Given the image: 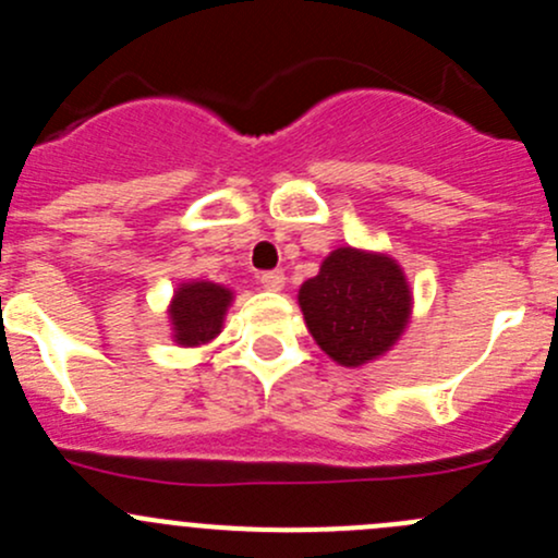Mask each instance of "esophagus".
<instances>
[{
  "instance_id": "obj_1",
  "label": "esophagus",
  "mask_w": 558,
  "mask_h": 558,
  "mask_svg": "<svg viewBox=\"0 0 558 558\" xmlns=\"http://www.w3.org/2000/svg\"><path fill=\"white\" fill-rule=\"evenodd\" d=\"M258 283L267 291H280L286 286V275L280 272V269H269V272L258 275Z\"/></svg>"
}]
</instances>
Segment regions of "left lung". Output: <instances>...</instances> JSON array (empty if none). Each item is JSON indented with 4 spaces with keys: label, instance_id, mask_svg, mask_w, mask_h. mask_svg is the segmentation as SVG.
I'll return each instance as SVG.
<instances>
[{
    "label": "left lung",
    "instance_id": "left-lung-1",
    "mask_svg": "<svg viewBox=\"0 0 558 558\" xmlns=\"http://www.w3.org/2000/svg\"><path fill=\"white\" fill-rule=\"evenodd\" d=\"M300 305L315 342L335 362L359 367L402 335L410 289L388 256L340 247L302 286Z\"/></svg>",
    "mask_w": 558,
    "mask_h": 558
}]
</instances>
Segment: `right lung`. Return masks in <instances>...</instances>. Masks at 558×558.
Here are the masks:
<instances>
[{
	"label": "right lung",
	"mask_w": 558,
	"mask_h": 558,
	"mask_svg": "<svg viewBox=\"0 0 558 558\" xmlns=\"http://www.w3.org/2000/svg\"><path fill=\"white\" fill-rule=\"evenodd\" d=\"M229 300H232V294L216 283H205V280L185 283L174 294L170 311L174 337H178L180 345H202V342L213 340L221 331Z\"/></svg>",
	"instance_id": "1"
}]
</instances>
